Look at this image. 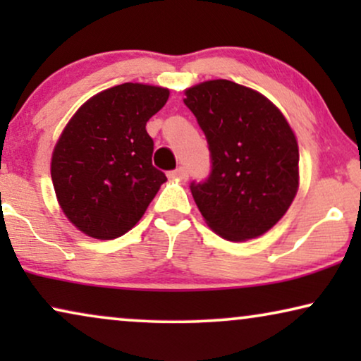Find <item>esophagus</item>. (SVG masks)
<instances>
[{"instance_id": "1", "label": "esophagus", "mask_w": 361, "mask_h": 361, "mask_svg": "<svg viewBox=\"0 0 361 361\" xmlns=\"http://www.w3.org/2000/svg\"><path fill=\"white\" fill-rule=\"evenodd\" d=\"M169 177H171V179H177V180L185 182L187 179H189V172L185 171V167H177V169L169 172Z\"/></svg>"}]
</instances>
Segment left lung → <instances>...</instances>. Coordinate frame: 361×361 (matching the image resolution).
Masks as SVG:
<instances>
[{
	"mask_svg": "<svg viewBox=\"0 0 361 361\" xmlns=\"http://www.w3.org/2000/svg\"><path fill=\"white\" fill-rule=\"evenodd\" d=\"M184 103L210 151L209 177L190 182L200 214L230 241L266 233L299 185L298 141L283 113L261 93L224 78L185 90Z\"/></svg>",
	"mask_w": 361,
	"mask_h": 361,
	"instance_id": "left-lung-1",
	"label": "left lung"
}]
</instances>
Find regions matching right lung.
I'll use <instances>...</instances> for the list:
<instances>
[{
  "mask_svg": "<svg viewBox=\"0 0 361 361\" xmlns=\"http://www.w3.org/2000/svg\"><path fill=\"white\" fill-rule=\"evenodd\" d=\"M169 90L121 83L83 103L54 147L51 176L59 204L83 233L113 240L135 226L167 180L152 166L146 123Z\"/></svg>",
  "mask_w": 361,
  "mask_h": 361,
  "instance_id": "add662e5",
  "label": "right lung"
}]
</instances>
